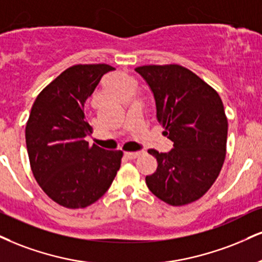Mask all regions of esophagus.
I'll return each mask as SVG.
<instances>
[{"instance_id":"obj_1","label":"esophagus","mask_w":262,"mask_h":262,"mask_svg":"<svg viewBox=\"0 0 262 262\" xmlns=\"http://www.w3.org/2000/svg\"><path fill=\"white\" fill-rule=\"evenodd\" d=\"M141 154H143V151H134V152H125L124 156L129 160H134L137 159V157H139Z\"/></svg>"}]
</instances>
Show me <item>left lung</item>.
I'll use <instances>...</instances> for the list:
<instances>
[{
	"mask_svg": "<svg viewBox=\"0 0 262 262\" xmlns=\"http://www.w3.org/2000/svg\"><path fill=\"white\" fill-rule=\"evenodd\" d=\"M149 85L156 118L173 141L168 154L156 150L147 188L160 200L182 206L200 199L215 183L226 157L228 122L222 100L210 85L178 64L135 68Z\"/></svg>",
	"mask_w": 262,
	"mask_h": 262,
	"instance_id": "obj_1",
	"label": "left lung"
}]
</instances>
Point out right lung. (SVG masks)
Wrapping results in <instances>:
<instances>
[{
	"instance_id": "1",
	"label": "right lung",
	"mask_w": 262,
	"mask_h": 262,
	"mask_svg": "<svg viewBox=\"0 0 262 262\" xmlns=\"http://www.w3.org/2000/svg\"><path fill=\"white\" fill-rule=\"evenodd\" d=\"M105 64L66 69L39 94L25 128L34 177L47 196L68 209H83L106 193L121 167L122 151H108L85 140L91 127L84 102L103 74Z\"/></svg>"
}]
</instances>
